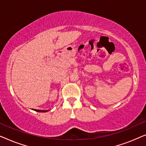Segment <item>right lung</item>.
<instances>
[{"label": "right lung", "instance_id": "add662e5", "mask_svg": "<svg viewBox=\"0 0 146 146\" xmlns=\"http://www.w3.org/2000/svg\"><path fill=\"white\" fill-rule=\"evenodd\" d=\"M34 110L36 111H39V112H46V111L48 110Z\"/></svg>", "mask_w": 146, "mask_h": 146}]
</instances>
